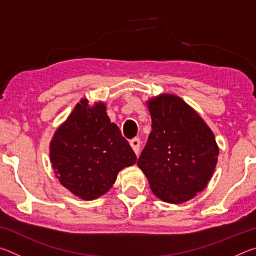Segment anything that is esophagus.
I'll use <instances>...</instances> for the list:
<instances>
[{"label": "esophagus", "instance_id": "obj_1", "mask_svg": "<svg viewBox=\"0 0 256 256\" xmlns=\"http://www.w3.org/2000/svg\"><path fill=\"white\" fill-rule=\"evenodd\" d=\"M130 144H131L133 151H134V152H136V154L138 156V152H140V146H141L140 138H132V140L130 141Z\"/></svg>", "mask_w": 256, "mask_h": 256}]
</instances>
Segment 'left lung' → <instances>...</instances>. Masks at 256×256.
I'll list each match as a JSON object with an SVG mask.
<instances>
[{
    "mask_svg": "<svg viewBox=\"0 0 256 256\" xmlns=\"http://www.w3.org/2000/svg\"><path fill=\"white\" fill-rule=\"evenodd\" d=\"M151 131L138 166L150 188L168 203L188 201L206 188L218 162L219 148L210 128L175 94L148 100Z\"/></svg>",
    "mask_w": 256,
    "mask_h": 256,
    "instance_id": "left-lung-1",
    "label": "left lung"
}]
</instances>
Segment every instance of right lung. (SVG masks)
<instances>
[{"label":"right lung","mask_w":256,"mask_h":256,"mask_svg":"<svg viewBox=\"0 0 256 256\" xmlns=\"http://www.w3.org/2000/svg\"><path fill=\"white\" fill-rule=\"evenodd\" d=\"M52 167L60 183L82 200L102 196L136 156L102 102L81 99L50 144Z\"/></svg>","instance_id":"add662e5"}]
</instances>
